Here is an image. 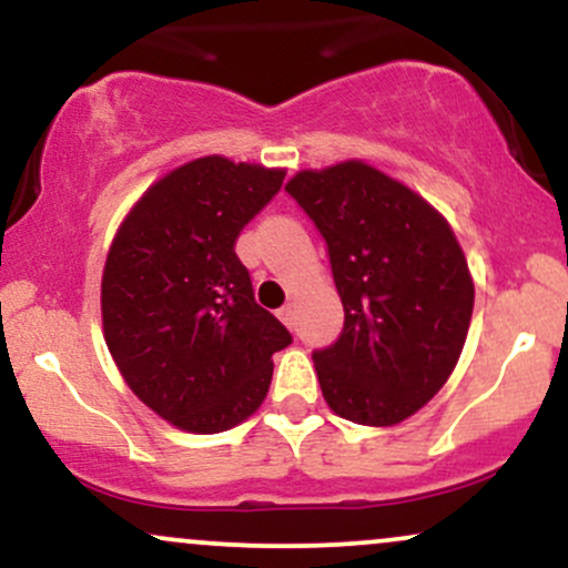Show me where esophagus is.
<instances>
[{
	"label": "esophagus",
	"instance_id": "34e87169",
	"mask_svg": "<svg viewBox=\"0 0 568 568\" xmlns=\"http://www.w3.org/2000/svg\"><path fill=\"white\" fill-rule=\"evenodd\" d=\"M277 317H280V321H283L285 325H288V328H293V321H296V317H293V306H291V304L280 306V310H277Z\"/></svg>",
	"mask_w": 568,
	"mask_h": 568
}]
</instances>
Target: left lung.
Listing matches in <instances>:
<instances>
[{"instance_id": "obj_1", "label": "left lung", "mask_w": 568, "mask_h": 568, "mask_svg": "<svg viewBox=\"0 0 568 568\" xmlns=\"http://www.w3.org/2000/svg\"><path fill=\"white\" fill-rule=\"evenodd\" d=\"M328 245L342 336L317 349L331 410L393 427L448 382L470 328L475 285L456 234L425 197L361 160L285 184Z\"/></svg>"}]
</instances>
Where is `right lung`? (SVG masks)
Masks as SVG:
<instances>
[{
    "mask_svg": "<svg viewBox=\"0 0 568 568\" xmlns=\"http://www.w3.org/2000/svg\"><path fill=\"white\" fill-rule=\"evenodd\" d=\"M283 168L219 154L175 168L130 207L101 280L103 338L128 387L179 429L213 435L264 403L291 334L234 253Z\"/></svg>",
    "mask_w": 568,
    "mask_h": 568,
    "instance_id": "add662e5",
    "label": "right lung"
}]
</instances>
